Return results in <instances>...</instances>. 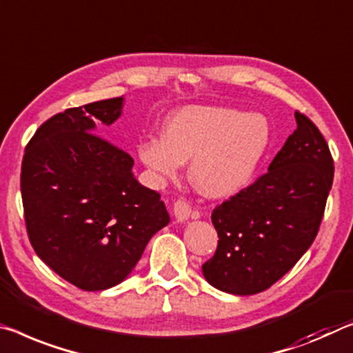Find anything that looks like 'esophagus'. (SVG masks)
I'll list each match as a JSON object with an SVG mask.
<instances>
[{
	"instance_id": "esophagus-1",
	"label": "esophagus",
	"mask_w": 353,
	"mask_h": 353,
	"mask_svg": "<svg viewBox=\"0 0 353 353\" xmlns=\"http://www.w3.org/2000/svg\"><path fill=\"white\" fill-rule=\"evenodd\" d=\"M172 212H174V216L177 221H185L192 215V207L187 203L185 199H177L172 207Z\"/></svg>"
}]
</instances>
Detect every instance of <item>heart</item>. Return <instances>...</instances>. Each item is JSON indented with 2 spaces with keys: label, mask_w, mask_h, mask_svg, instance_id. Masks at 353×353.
<instances>
[{
  "label": "heart",
  "mask_w": 353,
  "mask_h": 353,
  "mask_svg": "<svg viewBox=\"0 0 353 353\" xmlns=\"http://www.w3.org/2000/svg\"><path fill=\"white\" fill-rule=\"evenodd\" d=\"M270 146L261 114L223 106H183L168 116L161 138H148L137 154L155 181L174 179L190 159L188 177L207 198H228L251 182Z\"/></svg>",
  "instance_id": "heart-1"
}]
</instances>
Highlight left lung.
<instances>
[{"instance_id":"left-lung-1","label":"left lung","mask_w":353,"mask_h":353,"mask_svg":"<svg viewBox=\"0 0 353 353\" xmlns=\"http://www.w3.org/2000/svg\"><path fill=\"white\" fill-rule=\"evenodd\" d=\"M297 130L268 172L216 205L218 247L203 265L212 286L234 295L262 292L311 247L333 183V159L319 128L295 111Z\"/></svg>"}]
</instances>
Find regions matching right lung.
I'll use <instances>...</instances> for the list:
<instances>
[{"mask_svg":"<svg viewBox=\"0 0 353 353\" xmlns=\"http://www.w3.org/2000/svg\"><path fill=\"white\" fill-rule=\"evenodd\" d=\"M124 97L69 108L37 128L21 161L26 231L36 254L83 290L130 275L170 223L160 194L132 172L133 159L96 135L122 114Z\"/></svg>","mask_w":353,"mask_h":353,"instance_id":"obj_1","label":"right lung"}]
</instances>
